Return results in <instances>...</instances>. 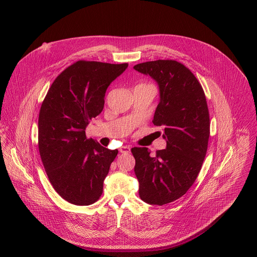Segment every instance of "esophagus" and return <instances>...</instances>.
Returning a JSON list of instances; mask_svg holds the SVG:
<instances>
[{
	"mask_svg": "<svg viewBox=\"0 0 257 257\" xmlns=\"http://www.w3.org/2000/svg\"><path fill=\"white\" fill-rule=\"evenodd\" d=\"M120 153H130L131 152V147L130 146H122L119 148Z\"/></svg>",
	"mask_w": 257,
	"mask_h": 257,
	"instance_id": "esophagus-1",
	"label": "esophagus"
}]
</instances>
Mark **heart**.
Instances as JSON below:
<instances>
[{"mask_svg":"<svg viewBox=\"0 0 257 257\" xmlns=\"http://www.w3.org/2000/svg\"><path fill=\"white\" fill-rule=\"evenodd\" d=\"M142 86H150V85H142ZM152 87V86H151Z\"/></svg>","mask_w":257,"mask_h":257,"instance_id":"b5f03b06","label":"heart"}]
</instances>
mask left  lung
I'll list each match as a JSON object with an SVG mask.
<instances>
[{
    "label": "left lung",
    "mask_w": 257,
    "mask_h": 257,
    "mask_svg": "<svg viewBox=\"0 0 257 257\" xmlns=\"http://www.w3.org/2000/svg\"><path fill=\"white\" fill-rule=\"evenodd\" d=\"M159 86L160 101L153 123L163 127L166 149L155 157L148 148H133L140 197L147 203L172 202L194 183L206 157L210 114L201 85L184 65L172 60L138 64Z\"/></svg>",
    "instance_id": "left-lung-1"
}]
</instances>
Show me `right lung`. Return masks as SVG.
I'll list each match as a JSON object with an SVG mask.
<instances>
[{"instance_id": "obj_1", "label": "right lung", "mask_w": 257, "mask_h": 257, "mask_svg": "<svg viewBox=\"0 0 257 257\" xmlns=\"http://www.w3.org/2000/svg\"><path fill=\"white\" fill-rule=\"evenodd\" d=\"M127 66L78 61L57 77L41 104V161L55 190L73 204L89 206L103 191V181L118 151L87 139L85 130L103 110L108 86Z\"/></svg>"}]
</instances>
